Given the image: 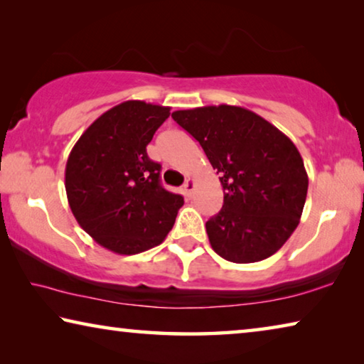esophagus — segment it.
Listing matches in <instances>:
<instances>
[{
	"label": "esophagus",
	"mask_w": 364,
	"mask_h": 364,
	"mask_svg": "<svg viewBox=\"0 0 364 364\" xmlns=\"http://www.w3.org/2000/svg\"><path fill=\"white\" fill-rule=\"evenodd\" d=\"M194 188H196V183H194V180H191V178H189V180L184 183V186H183V193H184V196L188 197V199H189V197H193Z\"/></svg>",
	"instance_id": "1"
}]
</instances>
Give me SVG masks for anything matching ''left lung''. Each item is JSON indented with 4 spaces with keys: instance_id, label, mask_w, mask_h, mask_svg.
Wrapping results in <instances>:
<instances>
[{
    "instance_id": "left-lung-1",
    "label": "left lung",
    "mask_w": 364,
    "mask_h": 364,
    "mask_svg": "<svg viewBox=\"0 0 364 364\" xmlns=\"http://www.w3.org/2000/svg\"><path fill=\"white\" fill-rule=\"evenodd\" d=\"M199 141L223 186V208L205 223L208 241L232 263L276 254L297 228L308 175L297 147L263 117L239 106L175 110Z\"/></svg>"
}]
</instances>
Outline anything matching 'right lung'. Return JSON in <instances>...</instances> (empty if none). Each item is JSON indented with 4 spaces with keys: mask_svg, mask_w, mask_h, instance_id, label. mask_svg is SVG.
<instances>
[{
    "mask_svg": "<svg viewBox=\"0 0 364 364\" xmlns=\"http://www.w3.org/2000/svg\"><path fill=\"white\" fill-rule=\"evenodd\" d=\"M170 107L125 101L86 128L65 165V193L78 225L104 249L134 255L162 244L184 204L160 184L146 146Z\"/></svg>",
    "mask_w": 364,
    "mask_h": 364,
    "instance_id": "right-lung-1",
    "label": "right lung"
}]
</instances>
